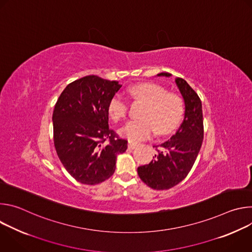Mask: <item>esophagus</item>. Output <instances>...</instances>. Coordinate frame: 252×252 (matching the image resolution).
<instances>
[{"label": "esophagus", "mask_w": 252, "mask_h": 252, "mask_svg": "<svg viewBox=\"0 0 252 252\" xmlns=\"http://www.w3.org/2000/svg\"><path fill=\"white\" fill-rule=\"evenodd\" d=\"M137 147V142H134V141H131V140H128V143H127V148L129 150H133Z\"/></svg>", "instance_id": "obj_1"}]
</instances>
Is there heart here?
Masks as SVG:
<instances>
[{
  "instance_id": "b5f03b06",
  "label": "heart",
  "mask_w": 252,
  "mask_h": 252,
  "mask_svg": "<svg viewBox=\"0 0 252 252\" xmlns=\"http://www.w3.org/2000/svg\"><path fill=\"white\" fill-rule=\"evenodd\" d=\"M129 95L145 103L140 111L141 120L126 124L119 133L131 141L149 138L157 130L158 134L172 131L181 122L185 112V101L181 94L155 83H141L128 89ZM107 112L114 122H120L128 112V103L121 95H114L107 104Z\"/></svg>"
}]
</instances>
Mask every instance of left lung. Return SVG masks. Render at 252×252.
Listing matches in <instances>:
<instances>
[{
    "label": "left lung",
    "mask_w": 252,
    "mask_h": 252,
    "mask_svg": "<svg viewBox=\"0 0 252 252\" xmlns=\"http://www.w3.org/2000/svg\"><path fill=\"white\" fill-rule=\"evenodd\" d=\"M158 76L170 77V74ZM175 83L185 99L184 122L169 139L154 146L158 155L149 164L137 167L141 181L157 190L169 189L184 181L195 162L203 139L201 100L184 79L176 78Z\"/></svg>",
    "instance_id": "1"
}]
</instances>
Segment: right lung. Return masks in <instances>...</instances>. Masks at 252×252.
I'll use <instances>...</instances> for the list:
<instances>
[{"mask_svg":"<svg viewBox=\"0 0 252 252\" xmlns=\"http://www.w3.org/2000/svg\"><path fill=\"white\" fill-rule=\"evenodd\" d=\"M117 81L87 76L68 84L53 113L58 157L77 182L97 185L110 178L127 140L109 127L107 104L121 89Z\"/></svg>","mask_w":252,"mask_h":252,"instance_id":"obj_1","label":"right lung"}]
</instances>
